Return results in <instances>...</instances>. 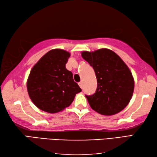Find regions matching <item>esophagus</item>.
Here are the masks:
<instances>
[{
  "instance_id": "esophagus-1",
  "label": "esophagus",
  "mask_w": 157,
  "mask_h": 157,
  "mask_svg": "<svg viewBox=\"0 0 157 157\" xmlns=\"http://www.w3.org/2000/svg\"><path fill=\"white\" fill-rule=\"evenodd\" d=\"M78 85H79V86H80V87H81V89L83 88V85H82V82H78Z\"/></svg>"
}]
</instances>
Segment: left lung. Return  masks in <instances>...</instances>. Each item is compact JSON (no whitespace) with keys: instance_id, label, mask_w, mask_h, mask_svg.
Segmentation results:
<instances>
[{"instance_id":"8db88e82","label":"left lung","mask_w":157,"mask_h":157,"mask_svg":"<svg viewBox=\"0 0 157 157\" xmlns=\"http://www.w3.org/2000/svg\"><path fill=\"white\" fill-rule=\"evenodd\" d=\"M81 56L93 67L97 78L96 91L85 95L91 108L107 116L123 110L129 103L134 89L133 76L125 63L108 49L83 52Z\"/></svg>"}]
</instances>
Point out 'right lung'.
Here are the masks:
<instances>
[{
    "instance_id": "right-lung-1",
    "label": "right lung",
    "mask_w": 157,
    "mask_h": 157,
    "mask_svg": "<svg viewBox=\"0 0 157 157\" xmlns=\"http://www.w3.org/2000/svg\"><path fill=\"white\" fill-rule=\"evenodd\" d=\"M70 56L63 49L49 51L32 68L27 81L28 94L41 110L56 113L72 104L81 89L66 68Z\"/></svg>"
}]
</instances>
